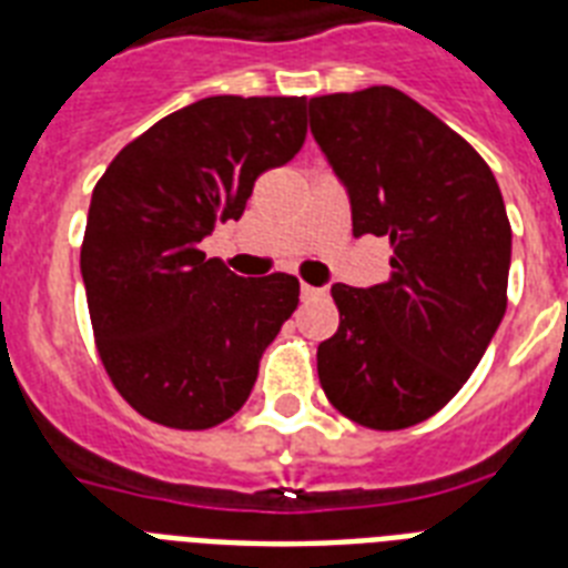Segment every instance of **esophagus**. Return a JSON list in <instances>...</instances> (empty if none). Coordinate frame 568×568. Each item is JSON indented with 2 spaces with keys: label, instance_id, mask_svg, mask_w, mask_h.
<instances>
[{
  "label": "esophagus",
  "instance_id": "1",
  "mask_svg": "<svg viewBox=\"0 0 568 568\" xmlns=\"http://www.w3.org/2000/svg\"><path fill=\"white\" fill-rule=\"evenodd\" d=\"M301 294L303 297H324L327 288H318V285H301Z\"/></svg>",
  "mask_w": 568,
  "mask_h": 568
}]
</instances>
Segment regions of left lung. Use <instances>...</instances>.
<instances>
[{"label": "left lung", "instance_id": "obj_1", "mask_svg": "<svg viewBox=\"0 0 568 568\" xmlns=\"http://www.w3.org/2000/svg\"><path fill=\"white\" fill-rule=\"evenodd\" d=\"M315 144L347 191L354 235L392 244V276L333 285L336 336L318 345L329 404L404 430L457 395L507 310L513 232L489 164L395 88L310 100Z\"/></svg>", "mask_w": 568, "mask_h": 568}]
</instances>
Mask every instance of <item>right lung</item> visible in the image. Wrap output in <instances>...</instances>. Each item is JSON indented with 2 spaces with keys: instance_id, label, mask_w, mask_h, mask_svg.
<instances>
[{
  "instance_id": "add662e5",
  "label": "right lung",
  "mask_w": 568,
  "mask_h": 568,
  "mask_svg": "<svg viewBox=\"0 0 568 568\" xmlns=\"http://www.w3.org/2000/svg\"><path fill=\"white\" fill-rule=\"evenodd\" d=\"M306 141V97H205L150 126L102 173L82 280L111 383L138 413L205 430L244 406L301 283L232 274L200 241L239 221L267 168Z\"/></svg>"
}]
</instances>
